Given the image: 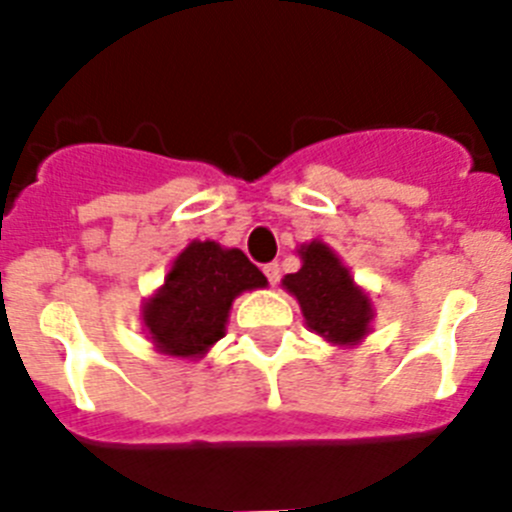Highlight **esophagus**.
I'll return each mask as SVG.
<instances>
[{
  "label": "esophagus",
  "instance_id": "esophagus-1",
  "mask_svg": "<svg viewBox=\"0 0 512 512\" xmlns=\"http://www.w3.org/2000/svg\"><path fill=\"white\" fill-rule=\"evenodd\" d=\"M264 274H266V279H269V284H279V264H277V261L266 264Z\"/></svg>",
  "mask_w": 512,
  "mask_h": 512
}]
</instances>
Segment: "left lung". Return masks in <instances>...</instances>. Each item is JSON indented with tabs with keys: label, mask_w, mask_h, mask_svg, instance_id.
<instances>
[{
	"label": "left lung",
	"mask_w": 512,
	"mask_h": 512,
	"mask_svg": "<svg viewBox=\"0 0 512 512\" xmlns=\"http://www.w3.org/2000/svg\"><path fill=\"white\" fill-rule=\"evenodd\" d=\"M302 269L282 279L297 297L307 325L333 343H356L366 336L372 305L346 266L325 243L302 246Z\"/></svg>",
	"instance_id": "1"
}]
</instances>
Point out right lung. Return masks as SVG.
<instances>
[{
    "label": "right lung",
    "instance_id": "obj_1",
    "mask_svg": "<svg viewBox=\"0 0 512 512\" xmlns=\"http://www.w3.org/2000/svg\"><path fill=\"white\" fill-rule=\"evenodd\" d=\"M256 287H266V277L246 253L220 248L215 241H194L176 256L143 320L161 354L200 356L225 336L235 297Z\"/></svg>",
    "mask_w": 512,
    "mask_h": 512
}]
</instances>
